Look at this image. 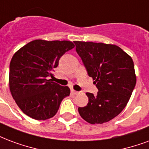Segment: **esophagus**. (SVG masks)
Masks as SVG:
<instances>
[{"instance_id":"esophagus-1","label":"esophagus","mask_w":149,"mask_h":149,"mask_svg":"<svg viewBox=\"0 0 149 149\" xmlns=\"http://www.w3.org/2000/svg\"><path fill=\"white\" fill-rule=\"evenodd\" d=\"M71 93L72 95H77L78 93H79V91H75V90H73V89H72Z\"/></svg>"}]
</instances>
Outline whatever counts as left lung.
<instances>
[{"label":"left lung","instance_id":"obj_1","mask_svg":"<svg viewBox=\"0 0 149 149\" xmlns=\"http://www.w3.org/2000/svg\"><path fill=\"white\" fill-rule=\"evenodd\" d=\"M76 51L99 91L87 92L88 103L78 111L91 124L113 119L125 108L136 85L133 59L115 45L75 41Z\"/></svg>","mask_w":149,"mask_h":149}]
</instances>
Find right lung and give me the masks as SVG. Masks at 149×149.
Masks as SVG:
<instances>
[{
    "label": "right lung",
    "mask_w": 149,
    "mask_h": 149,
    "mask_svg": "<svg viewBox=\"0 0 149 149\" xmlns=\"http://www.w3.org/2000/svg\"><path fill=\"white\" fill-rule=\"evenodd\" d=\"M75 47L70 41L30 42L15 53L9 66L11 94L21 111L36 120L52 118L61 101L69 96V87L53 82L52 72L61 57Z\"/></svg>",
    "instance_id": "right-lung-1"
}]
</instances>
